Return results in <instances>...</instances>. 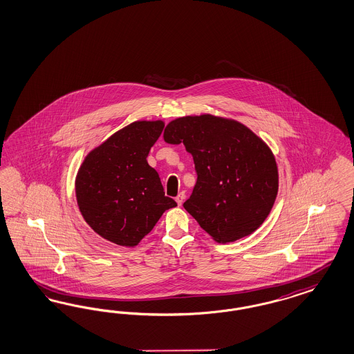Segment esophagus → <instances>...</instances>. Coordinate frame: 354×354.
Returning a JSON list of instances; mask_svg holds the SVG:
<instances>
[{"label": "esophagus", "instance_id": "34e87169", "mask_svg": "<svg viewBox=\"0 0 354 354\" xmlns=\"http://www.w3.org/2000/svg\"><path fill=\"white\" fill-rule=\"evenodd\" d=\"M184 198H185V195H184V192H182V194H179V195L175 197V201L178 203V205H179V207H180V205L183 204Z\"/></svg>", "mask_w": 354, "mask_h": 354}]
</instances>
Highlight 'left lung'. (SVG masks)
Returning <instances> with one entry per match:
<instances>
[{
    "instance_id": "1",
    "label": "left lung",
    "mask_w": 354,
    "mask_h": 354,
    "mask_svg": "<svg viewBox=\"0 0 354 354\" xmlns=\"http://www.w3.org/2000/svg\"><path fill=\"white\" fill-rule=\"evenodd\" d=\"M167 144H183L197 182L184 209L217 243L257 232L279 192V170L268 144L238 120L210 113L171 120Z\"/></svg>"
}]
</instances>
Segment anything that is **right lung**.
Instances as JSON below:
<instances>
[{"label":"right lung","mask_w":354,"mask_h":354,"mask_svg":"<svg viewBox=\"0 0 354 354\" xmlns=\"http://www.w3.org/2000/svg\"><path fill=\"white\" fill-rule=\"evenodd\" d=\"M165 122L137 120L87 153L75 175V200L86 223L111 243L136 247L162 214L176 207L147 163Z\"/></svg>","instance_id":"1"}]
</instances>
